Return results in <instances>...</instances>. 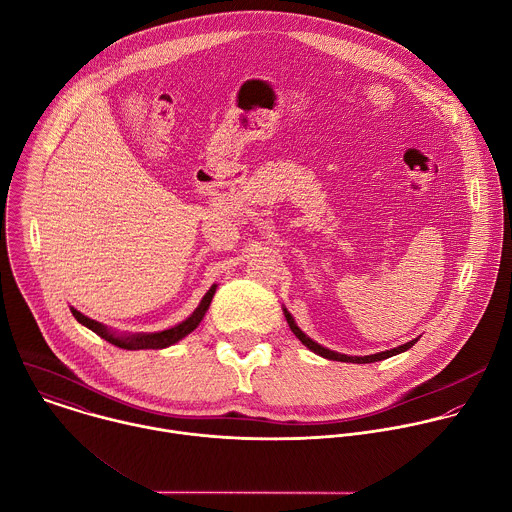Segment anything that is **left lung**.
Masks as SVG:
<instances>
[{"label": "left lung", "mask_w": 512, "mask_h": 512, "mask_svg": "<svg viewBox=\"0 0 512 512\" xmlns=\"http://www.w3.org/2000/svg\"><path fill=\"white\" fill-rule=\"evenodd\" d=\"M283 315H285V319H287V323H289V327H291V331L295 333V337L309 349V351H313L315 355H319V357H323V359H329V361H341V363H357V365H363V363H377V361H383V359H389V357H393V355H399V353H405V351H409L419 339H413V341H409V343H405V345H399V347H395V349H391V351H381V353H375V355H365V357H353V355H343V353H337V351H331V349H327V347H323V345H319L317 341H313L311 337H307L301 329H299V325L295 323V319H293V315L283 307Z\"/></svg>", "instance_id": "1"}]
</instances>
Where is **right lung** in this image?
<instances>
[{"mask_svg":"<svg viewBox=\"0 0 512 512\" xmlns=\"http://www.w3.org/2000/svg\"><path fill=\"white\" fill-rule=\"evenodd\" d=\"M217 291V285H211L209 291L203 295L201 303L197 305V309L181 323H177L175 327H169L165 331H157V333H117L113 329H109L107 325L99 323V321H93L89 317H85L83 313H79L77 309L69 307L73 317L77 319V323H81L83 327L91 329L95 335H99L101 339H105L107 343L119 347V349H127V351H139V349H165V347H171L175 343H179L181 339H185L189 333H193L199 323L203 321L211 301H213V295Z\"/></svg>","mask_w":512,"mask_h":512,"instance_id":"add662e5","label":"right lung"}]
</instances>
